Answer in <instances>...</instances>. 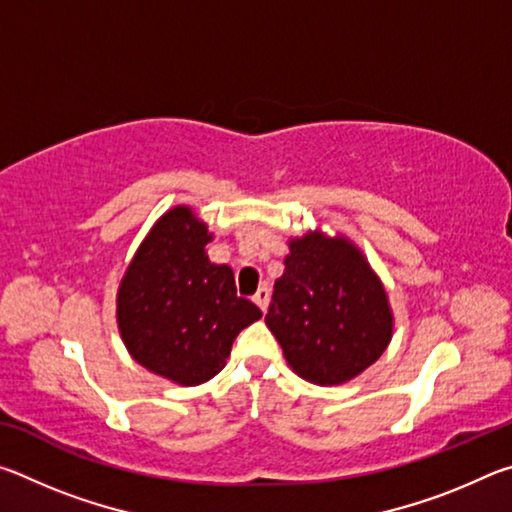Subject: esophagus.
I'll return each mask as SVG.
<instances>
[{
	"mask_svg": "<svg viewBox=\"0 0 512 512\" xmlns=\"http://www.w3.org/2000/svg\"><path fill=\"white\" fill-rule=\"evenodd\" d=\"M268 298H271V291H268L266 287H259L257 289V293L253 296V300H255V305L262 309V311H266L268 309Z\"/></svg>",
	"mask_w": 512,
	"mask_h": 512,
	"instance_id": "1",
	"label": "esophagus"
}]
</instances>
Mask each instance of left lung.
<instances>
[{"label":"left lung","mask_w":512,"mask_h":512,"mask_svg":"<svg viewBox=\"0 0 512 512\" xmlns=\"http://www.w3.org/2000/svg\"><path fill=\"white\" fill-rule=\"evenodd\" d=\"M266 325L296 375L332 386L384 354L393 311L384 284L352 241L307 232L289 241Z\"/></svg>","instance_id":"obj_1"}]
</instances>
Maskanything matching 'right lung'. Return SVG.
I'll return each instance as SVG.
<instances>
[{"label": "right lung", "instance_id": "right-lung-1", "mask_svg": "<svg viewBox=\"0 0 512 512\" xmlns=\"http://www.w3.org/2000/svg\"><path fill=\"white\" fill-rule=\"evenodd\" d=\"M207 225L178 205L162 214L137 248L117 291V323L131 357L180 386L221 372L241 329L262 318L237 296L235 273L212 264Z\"/></svg>", "mask_w": 512, "mask_h": 512}]
</instances>
